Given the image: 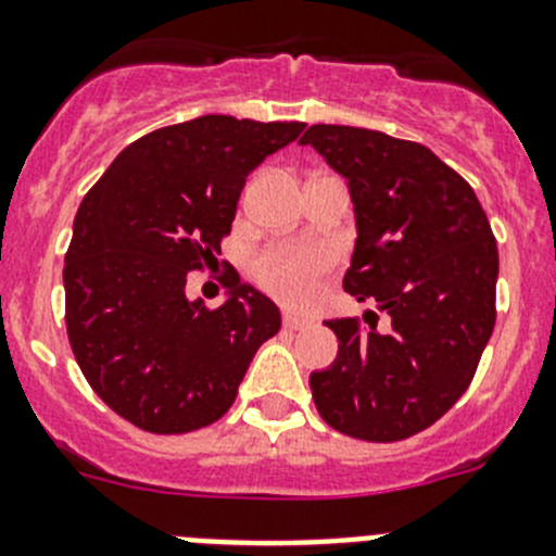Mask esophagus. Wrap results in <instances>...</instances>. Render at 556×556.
I'll return each instance as SVG.
<instances>
[{
    "instance_id": "1",
    "label": "esophagus",
    "mask_w": 556,
    "mask_h": 556,
    "mask_svg": "<svg viewBox=\"0 0 556 556\" xmlns=\"http://www.w3.org/2000/svg\"><path fill=\"white\" fill-rule=\"evenodd\" d=\"M309 324V318H304V315H296V313H285L282 315V327L290 329V332H296V329H304Z\"/></svg>"
}]
</instances>
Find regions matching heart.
<instances>
[{"label": "heart", "instance_id": "b5f03b06", "mask_svg": "<svg viewBox=\"0 0 556 556\" xmlns=\"http://www.w3.org/2000/svg\"><path fill=\"white\" fill-rule=\"evenodd\" d=\"M332 257L318 247H277L268 249L254 263V279L268 293L288 304H307L318 293V277L329 268Z\"/></svg>", "mask_w": 556, "mask_h": 556}]
</instances>
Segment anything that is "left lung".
Listing matches in <instances>:
<instances>
[{
    "label": "left lung",
    "mask_w": 556,
    "mask_h": 556,
    "mask_svg": "<svg viewBox=\"0 0 556 556\" xmlns=\"http://www.w3.org/2000/svg\"><path fill=\"white\" fill-rule=\"evenodd\" d=\"M343 177L354 252L343 288L388 313L327 321L338 357L309 374L324 421L349 438L393 443L432 427L471 384L496 324L498 249L477 193L421 143L377 129L313 124L302 135Z\"/></svg>",
    "instance_id": "1"
}]
</instances>
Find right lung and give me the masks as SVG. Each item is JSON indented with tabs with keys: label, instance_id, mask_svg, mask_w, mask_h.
Segmentation results:
<instances>
[{
	"label": "right lung",
	"instance_id": "right-lung-1",
	"mask_svg": "<svg viewBox=\"0 0 556 556\" xmlns=\"http://www.w3.org/2000/svg\"><path fill=\"white\" fill-rule=\"evenodd\" d=\"M302 122L210 116L154 129L85 193L63 268L74 357L135 427L182 434L218 421L279 307L235 274L218 309L188 299V271L222 254L247 177Z\"/></svg>",
	"mask_w": 556,
	"mask_h": 556
}]
</instances>
